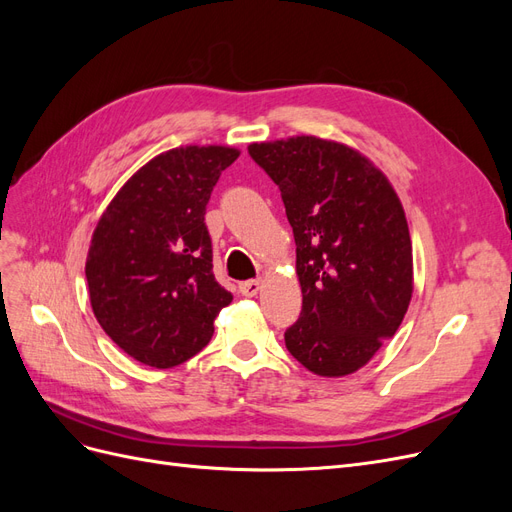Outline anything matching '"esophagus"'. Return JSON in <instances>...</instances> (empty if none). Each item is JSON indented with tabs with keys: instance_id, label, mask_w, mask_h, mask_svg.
<instances>
[{
	"instance_id": "obj_1",
	"label": "esophagus",
	"mask_w": 512,
	"mask_h": 512,
	"mask_svg": "<svg viewBox=\"0 0 512 512\" xmlns=\"http://www.w3.org/2000/svg\"><path fill=\"white\" fill-rule=\"evenodd\" d=\"M260 286H262L260 280H247V282L239 284V292L243 294V297H256Z\"/></svg>"
}]
</instances>
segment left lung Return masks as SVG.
I'll return each instance as SVG.
<instances>
[{"label": "left lung", "instance_id": "1", "mask_svg": "<svg viewBox=\"0 0 512 512\" xmlns=\"http://www.w3.org/2000/svg\"><path fill=\"white\" fill-rule=\"evenodd\" d=\"M280 188L303 292L288 352L318 376H346L391 339L412 299V243L395 190L346 145L316 136L250 145Z\"/></svg>", "mask_w": 512, "mask_h": 512}]
</instances>
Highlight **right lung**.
Here are the masks:
<instances>
[{"label":"right lung","mask_w":512,"mask_h":512,"mask_svg":"<svg viewBox=\"0 0 512 512\" xmlns=\"http://www.w3.org/2000/svg\"><path fill=\"white\" fill-rule=\"evenodd\" d=\"M232 147H177L147 162L106 207L87 254L89 299L100 327L149 367L203 350L232 301L213 277L205 211Z\"/></svg>","instance_id":"1"}]
</instances>
